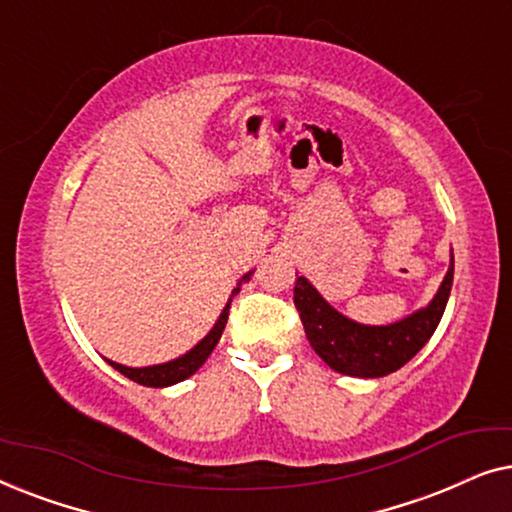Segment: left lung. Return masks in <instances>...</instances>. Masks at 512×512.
I'll return each instance as SVG.
<instances>
[{
	"instance_id": "1",
	"label": "left lung",
	"mask_w": 512,
	"mask_h": 512,
	"mask_svg": "<svg viewBox=\"0 0 512 512\" xmlns=\"http://www.w3.org/2000/svg\"><path fill=\"white\" fill-rule=\"evenodd\" d=\"M452 279L454 256L431 305L389 326H363L342 317L305 277L296 279L293 303L307 340L328 366L352 377H384L403 368L429 342L445 312Z\"/></svg>"
}]
</instances>
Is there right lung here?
<instances>
[{"instance_id":"right-lung-1","label":"right lung","mask_w":512,"mask_h":512,"mask_svg":"<svg viewBox=\"0 0 512 512\" xmlns=\"http://www.w3.org/2000/svg\"><path fill=\"white\" fill-rule=\"evenodd\" d=\"M251 275V272H249ZM249 275H244L242 279H249ZM240 289L233 291V296ZM230 303H233V298L228 300L226 310L221 312L219 321H216V326L209 331V335L202 342H198L191 352L179 356V359H174L170 363H160V366H149V368H128V366H121V363H114L109 361L111 366H114L118 373H123L128 380L137 382V384H144V387H170V384H177L181 380H186V377H191L195 370H198L202 363L207 361V356L214 352L216 342H219L223 328H226V321H228V312H230Z\"/></svg>"}]
</instances>
